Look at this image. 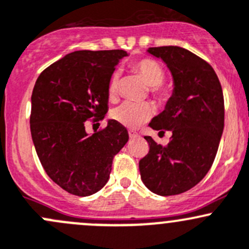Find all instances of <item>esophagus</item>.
I'll list each match as a JSON object with an SVG mask.
<instances>
[{
    "label": "esophagus",
    "instance_id": "34e87169",
    "mask_svg": "<svg viewBox=\"0 0 249 249\" xmlns=\"http://www.w3.org/2000/svg\"><path fill=\"white\" fill-rule=\"evenodd\" d=\"M128 134H129L130 139H135V138H139V134H138V132H135V130H129V132H128Z\"/></svg>",
    "mask_w": 249,
    "mask_h": 249
}]
</instances>
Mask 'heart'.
Returning <instances> with one entry per match:
<instances>
[{
    "label": "heart",
    "mask_w": 249,
    "mask_h": 249,
    "mask_svg": "<svg viewBox=\"0 0 249 249\" xmlns=\"http://www.w3.org/2000/svg\"><path fill=\"white\" fill-rule=\"evenodd\" d=\"M133 68L142 76L143 80L151 86V91L160 97H166V91L160 84L164 81V71L156 61L150 58H143L134 63ZM120 76L119 73L112 74L110 79L107 93L110 98H115L119 91ZM153 115V107L150 103H132L124 102L121 106L115 107L112 111V117L115 121L128 128H135L140 125Z\"/></svg>",
    "instance_id": "heart-1"
}]
</instances>
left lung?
<instances>
[{
  "instance_id": "8db88e82",
  "label": "left lung",
  "mask_w": 249,
  "mask_h": 249,
  "mask_svg": "<svg viewBox=\"0 0 249 249\" xmlns=\"http://www.w3.org/2000/svg\"><path fill=\"white\" fill-rule=\"evenodd\" d=\"M170 71L173 94L160 114L148 124L152 129L171 130L166 146L145 137L150 145L140 160L146 187L158 196H176L198 184L211 168L224 128V98L213 68L180 47L148 48Z\"/></svg>"
}]
</instances>
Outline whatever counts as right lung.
<instances>
[{"mask_svg":"<svg viewBox=\"0 0 249 249\" xmlns=\"http://www.w3.org/2000/svg\"><path fill=\"white\" fill-rule=\"evenodd\" d=\"M124 50H79L40 73L31 97V135L45 173L68 193L87 196L109 180L112 158L128 142L127 129L107 120L89 135L85 121L107 112L110 79Z\"/></svg>","mask_w":249,"mask_h":249,"instance_id":"right-lung-1","label":"right lung"}]
</instances>
